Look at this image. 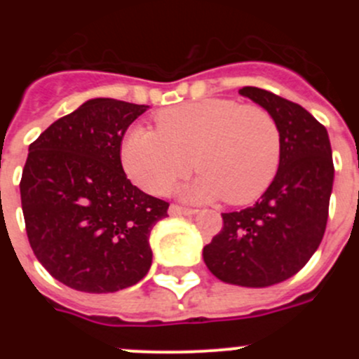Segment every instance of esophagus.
Wrapping results in <instances>:
<instances>
[{"label":"esophagus","instance_id":"34e87169","mask_svg":"<svg viewBox=\"0 0 359 359\" xmlns=\"http://www.w3.org/2000/svg\"><path fill=\"white\" fill-rule=\"evenodd\" d=\"M168 213L172 217H179V215H194L196 210L193 208H186V206H179V205H172L168 208Z\"/></svg>","mask_w":359,"mask_h":359}]
</instances>
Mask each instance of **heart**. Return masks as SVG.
I'll use <instances>...</instances> for the list:
<instances>
[{
  "label": "heart",
  "instance_id": "heart-1",
  "mask_svg": "<svg viewBox=\"0 0 359 359\" xmlns=\"http://www.w3.org/2000/svg\"><path fill=\"white\" fill-rule=\"evenodd\" d=\"M280 159L281 133L274 116L233 99H201L159 111L156 130L135 126L121 146L126 175L147 193H168L194 165L201 173L184 187L182 196L224 198L231 205L262 196Z\"/></svg>",
  "mask_w": 359,
  "mask_h": 359
}]
</instances>
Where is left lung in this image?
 Here are the masks:
<instances>
[{
	"label": "left lung",
	"instance_id": "obj_1",
	"mask_svg": "<svg viewBox=\"0 0 359 359\" xmlns=\"http://www.w3.org/2000/svg\"><path fill=\"white\" fill-rule=\"evenodd\" d=\"M240 93L276 119L280 168L255 205L222 213V231L203 248V260L224 283L264 288L299 273L320 247L334 159L327 128L302 106L257 86H243Z\"/></svg>",
	"mask_w": 359,
	"mask_h": 359
}]
</instances>
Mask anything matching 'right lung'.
Returning a JSON list of instances; mask_svg holds the SVG:
<instances>
[{"label":"right lung","instance_id":"obj_1","mask_svg":"<svg viewBox=\"0 0 359 359\" xmlns=\"http://www.w3.org/2000/svg\"><path fill=\"white\" fill-rule=\"evenodd\" d=\"M147 109L90 99L29 146L20 180L29 243L69 288L112 293L149 271V234L168 203L133 186L121 165L123 135Z\"/></svg>","mask_w":359,"mask_h":359}]
</instances>
